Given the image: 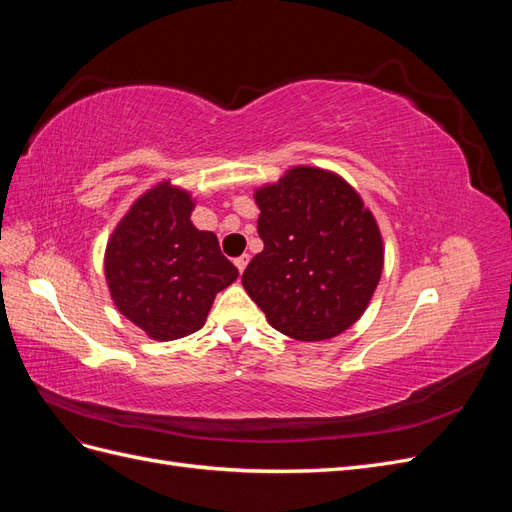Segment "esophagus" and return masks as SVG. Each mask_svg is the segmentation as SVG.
Instances as JSON below:
<instances>
[{"mask_svg":"<svg viewBox=\"0 0 512 512\" xmlns=\"http://www.w3.org/2000/svg\"><path fill=\"white\" fill-rule=\"evenodd\" d=\"M247 262H250V256H247V254H241L239 258H235V265H237L239 273H243V271H245V267H247Z\"/></svg>","mask_w":512,"mask_h":512,"instance_id":"obj_1","label":"esophagus"}]
</instances>
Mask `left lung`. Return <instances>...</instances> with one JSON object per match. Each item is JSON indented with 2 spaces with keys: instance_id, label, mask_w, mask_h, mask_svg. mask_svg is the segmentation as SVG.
<instances>
[{
  "instance_id": "left-lung-1",
  "label": "left lung",
  "mask_w": 512,
  "mask_h": 512,
  "mask_svg": "<svg viewBox=\"0 0 512 512\" xmlns=\"http://www.w3.org/2000/svg\"><path fill=\"white\" fill-rule=\"evenodd\" d=\"M265 243L243 288L273 329L320 342L361 318L382 273V237L361 196L327 170L297 166L256 192Z\"/></svg>"
}]
</instances>
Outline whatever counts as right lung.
Here are the masks:
<instances>
[{
	"instance_id": "right-lung-1",
	"label": "right lung",
	"mask_w": 512,
	"mask_h": 512,
	"mask_svg": "<svg viewBox=\"0 0 512 512\" xmlns=\"http://www.w3.org/2000/svg\"><path fill=\"white\" fill-rule=\"evenodd\" d=\"M188 192L160 183L134 203L106 245L104 271L119 312L149 337L203 327L215 294L239 277L213 232L190 222Z\"/></svg>"
}]
</instances>
